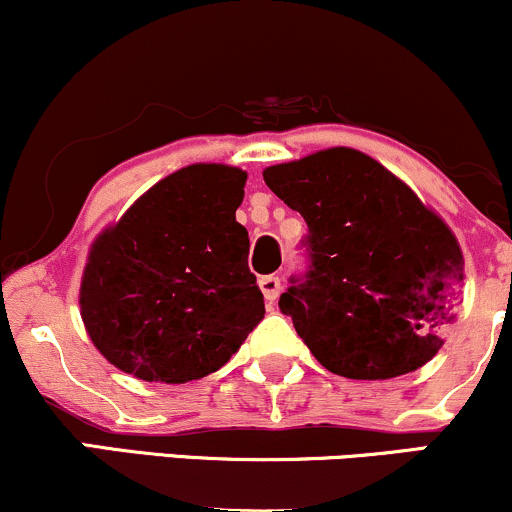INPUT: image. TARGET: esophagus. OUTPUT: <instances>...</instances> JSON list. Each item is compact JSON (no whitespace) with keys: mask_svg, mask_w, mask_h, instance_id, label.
<instances>
[{"mask_svg":"<svg viewBox=\"0 0 512 512\" xmlns=\"http://www.w3.org/2000/svg\"><path fill=\"white\" fill-rule=\"evenodd\" d=\"M260 289L264 293V298H267L269 303H274L276 298H279V293H281V279H279V276H274V274L262 276Z\"/></svg>","mask_w":512,"mask_h":512,"instance_id":"esophagus-1","label":"esophagus"}]
</instances>
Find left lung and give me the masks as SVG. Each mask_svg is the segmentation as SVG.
I'll list each match as a JSON object with an SVG mask.
<instances>
[{
	"label": "left lung",
	"instance_id": "1",
	"mask_svg": "<svg viewBox=\"0 0 512 512\" xmlns=\"http://www.w3.org/2000/svg\"><path fill=\"white\" fill-rule=\"evenodd\" d=\"M262 175L308 223L310 267L279 308L317 361L351 380L397 378L431 361L464 281L460 243L436 211L346 146Z\"/></svg>",
	"mask_w": 512,
	"mask_h": 512
}]
</instances>
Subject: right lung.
Wrapping results in <instances>:
<instances>
[{
    "instance_id": "add662e5",
    "label": "right lung",
    "mask_w": 512,
    "mask_h": 512,
    "mask_svg": "<svg viewBox=\"0 0 512 512\" xmlns=\"http://www.w3.org/2000/svg\"><path fill=\"white\" fill-rule=\"evenodd\" d=\"M248 173L195 163L156 182L93 240L79 305L93 346L146 383L219 370L264 317L236 221Z\"/></svg>"
}]
</instances>
